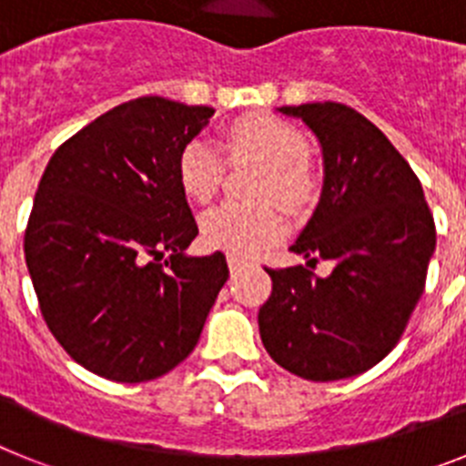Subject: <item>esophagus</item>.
I'll list each match as a JSON object with an SVG mask.
<instances>
[{
	"instance_id": "esophagus-1",
	"label": "esophagus",
	"mask_w": 466,
	"mask_h": 466,
	"mask_svg": "<svg viewBox=\"0 0 466 466\" xmlns=\"http://www.w3.org/2000/svg\"><path fill=\"white\" fill-rule=\"evenodd\" d=\"M226 261H228V268H230V273H233V275L240 273L242 268H247V266H249V263H247L245 258L236 257V254H228V258H226Z\"/></svg>"
}]
</instances>
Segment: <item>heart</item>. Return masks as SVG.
Returning a JSON list of instances; mask_svg holds the SVG:
<instances>
[{"mask_svg":"<svg viewBox=\"0 0 466 466\" xmlns=\"http://www.w3.org/2000/svg\"><path fill=\"white\" fill-rule=\"evenodd\" d=\"M226 151L233 163H258L263 172L254 184V200L282 208L303 203L312 182L308 175V144L289 123L273 116H249L238 121L226 135ZM224 158L205 139L184 147L177 175L184 193L198 203L212 200L224 179ZM203 240L230 254H254L282 233V219L270 205L224 203L208 209L200 219Z\"/></svg>","mask_w":466,"mask_h":466,"instance_id":"1","label":"heart"}]
</instances>
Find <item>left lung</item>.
<instances>
[{"label":"left lung","mask_w":466,"mask_h":466,"mask_svg":"<svg viewBox=\"0 0 466 466\" xmlns=\"http://www.w3.org/2000/svg\"><path fill=\"white\" fill-rule=\"evenodd\" d=\"M322 149V196L291 252L331 258V275L303 266L268 270L273 291L258 310L268 355L315 382L360 376L401 339L425 291L436 230L425 193L392 142L339 102L279 106ZM315 261V258H310Z\"/></svg>","instance_id":"1"}]
</instances>
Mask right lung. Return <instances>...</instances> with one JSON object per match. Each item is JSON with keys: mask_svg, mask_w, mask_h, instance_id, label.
I'll return each instance as SVG.
<instances>
[{"mask_svg": "<svg viewBox=\"0 0 466 466\" xmlns=\"http://www.w3.org/2000/svg\"><path fill=\"white\" fill-rule=\"evenodd\" d=\"M212 106L137 97L48 160L25 230L41 315L74 361L154 380L196 348L228 279L221 252L188 257L198 226L177 163Z\"/></svg>", "mask_w": 466, "mask_h": 466, "instance_id": "1", "label": "right lung"}]
</instances>
